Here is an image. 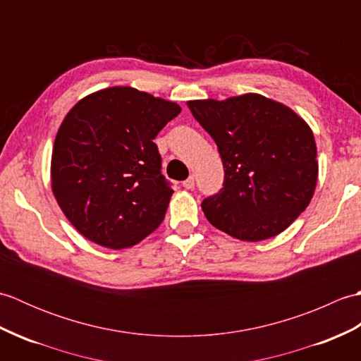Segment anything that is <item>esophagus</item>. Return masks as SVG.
Wrapping results in <instances>:
<instances>
[{
	"mask_svg": "<svg viewBox=\"0 0 361 361\" xmlns=\"http://www.w3.org/2000/svg\"><path fill=\"white\" fill-rule=\"evenodd\" d=\"M183 188H186V189H194L195 188V178L192 175H190L188 180L183 181Z\"/></svg>",
	"mask_w": 361,
	"mask_h": 361,
	"instance_id": "esophagus-1",
	"label": "esophagus"
}]
</instances>
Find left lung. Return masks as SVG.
I'll use <instances>...</instances> for the list:
<instances>
[{"label": "left lung", "mask_w": 361, "mask_h": 361, "mask_svg": "<svg viewBox=\"0 0 361 361\" xmlns=\"http://www.w3.org/2000/svg\"><path fill=\"white\" fill-rule=\"evenodd\" d=\"M217 144L224 188L202 202L206 219L240 240L278 235L307 208L318 180L310 127L288 106L260 94L190 101Z\"/></svg>", "instance_id": "8db88e82"}]
</instances>
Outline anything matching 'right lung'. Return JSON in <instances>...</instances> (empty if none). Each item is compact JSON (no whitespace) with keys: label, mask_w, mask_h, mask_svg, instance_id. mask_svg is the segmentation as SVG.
<instances>
[{"label":"right lung","mask_w":361,"mask_h":361,"mask_svg":"<svg viewBox=\"0 0 361 361\" xmlns=\"http://www.w3.org/2000/svg\"><path fill=\"white\" fill-rule=\"evenodd\" d=\"M180 111L164 99L113 87L66 114L52 149V192L88 240L127 248L163 221L173 190L153 140Z\"/></svg>","instance_id":"add662e5"}]
</instances>
